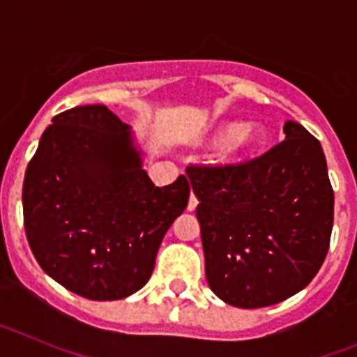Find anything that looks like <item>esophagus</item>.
Here are the masks:
<instances>
[{
  "mask_svg": "<svg viewBox=\"0 0 357 357\" xmlns=\"http://www.w3.org/2000/svg\"><path fill=\"white\" fill-rule=\"evenodd\" d=\"M197 206H198L197 197H195V195H191V198H189V202H188V211H195L197 209Z\"/></svg>",
  "mask_w": 357,
  "mask_h": 357,
  "instance_id": "obj_1",
  "label": "esophagus"
}]
</instances>
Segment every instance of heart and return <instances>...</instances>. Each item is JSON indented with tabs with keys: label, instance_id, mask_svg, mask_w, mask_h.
Returning a JSON list of instances; mask_svg holds the SVG:
<instances>
[{
	"label": "heart",
	"instance_id": "1",
	"mask_svg": "<svg viewBox=\"0 0 357 357\" xmlns=\"http://www.w3.org/2000/svg\"><path fill=\"white\" fill-rule=\"evenodd\" d=\"M222 157L225 160H230V162H236V160L252 155L263 144L264 134L255 125H241V127H238L234 123H227V125L214 128L207 135V143L211 144L222 143Z\"/></svg>",
	"mask_w": 357,
	"mask_h": 357
}]
</instances>
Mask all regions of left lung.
<instances>
[{"label": "left lung", "mask_w": 357, "mask_h": 357, "mask_svg": "<svg viewBox=\"0 0 357 357\" xmlns=\"http://www.w3.org/2000/svg\"><path fill=\"white\" fill-rule=\"evenodd\" d=\"M286 139L254 159L189 164L209 288L255 309L286 301L326 261L334 191L320 141L288 121Z\"/></svg>", "instance_id": "obj_1"}]
</instances>
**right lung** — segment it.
<instances>
[{"label": "right lung", "instance_id": "1", "mask_svg": "<svg viewBox=\"0 0 357 357\" xmlns=\"http://www.w3.org/2000/svg\"><path fill=\"white\" fill-rule=\"evenodd\" d=\"M188 200L184 175L164 188L150 181L114 112L75 107L52 119L28 162L24 230L59 284L91 301H118L146 284Z\"/></svg>", "mask_w": 357, "mask_h": 357}]
</instances>
